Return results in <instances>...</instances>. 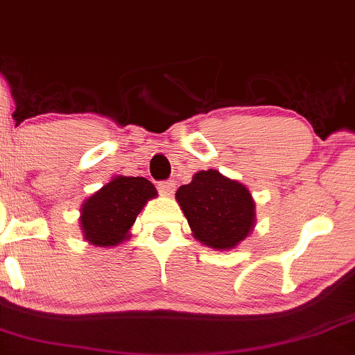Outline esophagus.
Returning <instances> with one entry per match:
<instances>
[{
  "mask_svg": "<svg viewBox=\"0 0 355 355\" xmlns=\"http://www.w3.org/2000/svg\"><path fill=\"white\" fill-rule=\"evenodd\" d=\"M175 187H177V183L173 180H166V182H160L158 183V191H160L164 197H170V195L175 191Z\"/></svg>",
  "mask_w": 355,
  "mask_h": 355,
  "instance_id": "obj_1",
  "label": "esophagus"
}]
</instances>
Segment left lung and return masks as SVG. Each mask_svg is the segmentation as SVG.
Instances as JSON below:
<instances>
[{
    "mask_svg": "<svg viewBox=\"0 0 355 355\" xmlns=\"http://www.w3.org/2000/svg\"><path fill=\"white\" fill-rule=\"evenodd\" d=\"M191 235L214 250H232L255 227V202L243 183L218 170H200L175 193Z\"/></svg>",
    "mask_w": 355,
    "mask_h": 355,
    "instance_id": "left-lung-1",
    "label": "left lung"
}]
</instances>
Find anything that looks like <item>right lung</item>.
<instances>
[{"label": "right lung", "mask_w": 355, "mask_h": 355, "mask_svg": "<svg viewBox=\"0 0 355 355\" xmlns=\"http://www.w3.org/2000/svg\"><path fill=\"white\" fill-rule=\"evenodd\" d=\"M158 191L144 177L116 175L92 193L80 209L83 237L95 247H116L130 239V230L144 207Z\"/></svg>", "instance_id": "add662e5"}]
</instances>
